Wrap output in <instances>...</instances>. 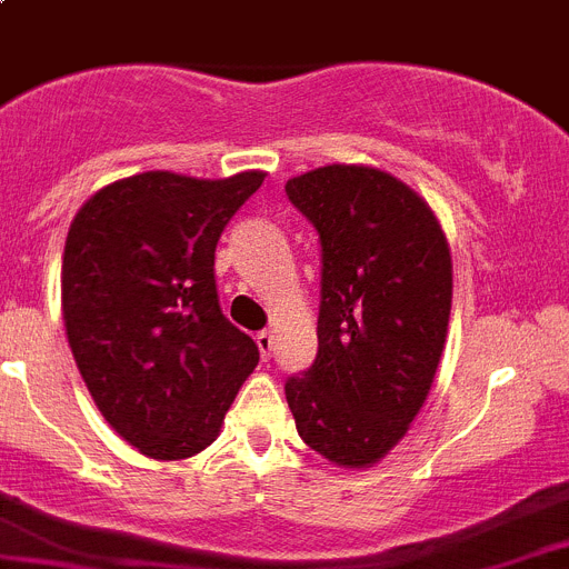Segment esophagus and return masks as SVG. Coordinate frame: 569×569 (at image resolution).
I'll list each match as a JSON object with an SVG mask.
<instances>
[{
  "mask_svg": "<svg viewBox=\"0 0 569 569\" xmlns=\"http://www.w3.org/2000/svg\"><path fill=\"white\" fill-rule=\"evenodd\" d=\"M257 343H259V352H262V361H270V356H273V332L270 330L259 332Z\"/></svg>",
  "mask_w": 569,
  "mask_h": 569,
  "instance_id": "esophagus-1",
  "label": "esophagus"
}]
</instances>
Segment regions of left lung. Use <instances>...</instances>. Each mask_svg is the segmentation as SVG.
Segmentation results:
<instances>
[{
    "instance_id": "8db88e82",
    "label": "left lung",
    "mask_w": 569,
    "mask_h": 569,
    "mask_svg": "<svg viewBox=\"0 0 569 569\" xmlns=\"http://www.w3.org/2000/svg\"><path fill=\"white\" fill-rule=\"evenodd\" d=\"M290 202L321 239L319 356L284 383L301 440L338 468H372L420 415L455 293L451 248L400 177L330 163L290 177Z\"/></svg>"
}]
</instances>
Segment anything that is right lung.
<instances>
[{"mask_svg":"<svg viewBox=\"0 0 569 569\" xmlns=\"http://www.w3.org/2000/svg\"><path fill=\"white\" fill-rule=\"evenodd\" d=\"M264 171L222 180L143 171L78 208L61 262L67 341L98 411L149 460H186L220 437L259 363L222 316L213 250Z\"/></svg>","mask_w":569,"mask_h":569,"instance_id":"right-lung-1","label":"right lung"}]
</instances>
